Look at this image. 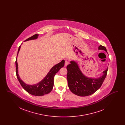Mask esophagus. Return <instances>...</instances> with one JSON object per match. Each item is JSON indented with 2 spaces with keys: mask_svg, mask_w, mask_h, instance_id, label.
<instances>
[{
  "mask_svg": "<svg viewBox=\"0 0 125 125\" xmlns=\"http://www.w3.org/2000/svg\"><path fill=\"white\" fill-rule=\"evenodd\" d=\"M69 62L68 61L66 60L65 61V66H66V65H68L69 64Z\"/></svg>",
  "mask_w": 125,
  "mask_h": 125,
  "instance_id": "obj_1",
  "label": "esophagus"
}]
</instances>
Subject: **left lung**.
Returning a JSON list of instances; mask_svg holds the SVG:
<instances>
[{
	"instance_id": "left-lung-1",
	"label": "left lung",
	"mask_w": 125,
	"mask_h": 125,
	"mask_svg": "<svg viewBox=\"0 0 125 125\" xmlns=\"http://www.w3.org/2000/svg\"><path fill=\"white\" fill-rule=\"evenodd\" d=\"M99 50L107 52L106 48L100 45ZM68 85L72 93L81 96H86L94 93L101 87L107 75L108 68L103 72V75L98 78H92L85 76L81 71L77 63L71 61L67 65Z\"/></svg>"
}]
</instances>
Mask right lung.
<instances>
[{
    "label": "right lung",
    "instance_id": "1",
    "mask_svg": "<svg viewBox=\"0 0 125 125\" xmlns=\"http://www.w3.org/2000/svg\"><path fill=\"white\" fill-rule=\"evenodd\" d=\"M39 34H35L30 38L26 39L25 41H27L30 40H34L37 38ZM21 45L19 46L18 49V56L19 52L20 51ZM65 60H62L58 64L53 66L50 71L49 72L47 75L42 80L41 82L38 83L34 85L27 84L21 80L18 74V66L17 58L15 61L16 65V73L19 83L21 84L22 87L27 92L32 95L36 96H42L49 93L53 89L54 85V77L57 73L59 71L60 69L64 66Z\"/></svg>",
    "mask_w": 125,
    "mask_h": 125
}]
</instances>
